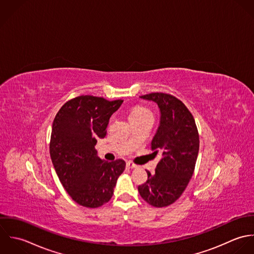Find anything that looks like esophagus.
I'll return each instance as SVG.
<instances>
[{"label": "esophagus", "instance_id": "obj_1", "mask_svg": "<svg viewBox=\"0 0 254 254\" xmlns=\"http://www.w3.org/2000/svg\"><path fill=\"white\" fill-rule=\"evenodd\" d=\"M127 167L128 169H134V168H136L137 166H136L134 163L128 161V162H127Z\"/></svg>", "mask_w": 254, "mask_h": 254}]
</instances>
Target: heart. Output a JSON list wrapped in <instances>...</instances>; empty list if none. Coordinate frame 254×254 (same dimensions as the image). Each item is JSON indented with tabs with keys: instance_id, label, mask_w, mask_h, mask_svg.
Masks as SVG:
<instances>
[{
	"instance_id": "obj_1",
	"label": "heart",
	"mask_w": 254,
	"mask_h": 254,
	"mask_svg": "<svg viewBox=\"0 0 254 254\" xmlns=\"http://www.w3.org/2000/svg\"><path fill=\"white\" fill-rule=\"evenodd\" d=\"M146 115H151V112L143 107H135L129 113V120L135 119V118H140V117H143Z\"/></svg>"
}]
</instances>
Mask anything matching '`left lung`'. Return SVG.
I'll list each match as a JSON object with an SVG mask.
<instances>
[{
    "instance_id": "8db88e82",
    "label": "left lung",
    "mask_w": 254,
    "mask_h": 254,
    "mask_svg": "<svg viewBox=\"0 0 254 254\" xmlns=\"http://www.w3.org/2000/svg\"><path fill=\"white\" fill-rule=\"evenodd\" d=\"M140 98L155 102L160 109V124L151 141L160 153L155 174L147 172L145 184L138 187L141 197L154 207H165L183 194L191 179L199 150L195 121L186 105L173 95L150 93Z\"/></svg>"
}]
</instances>
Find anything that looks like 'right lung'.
<instances>
[{"label":"right lung","instance_id":"1","mask_svg":"<svg viewBox=\"0 0 254 254\" xmlns=\"http://www.w3.org/2000/svg\"><path fill=\"white\" fill-rule=\"evenodd\" d=\"M124 100L108 101L82 95L64 104L52 126V163L64 189L81 206L97 208L108 202L126 162L97 156L95 145L106 136L111 116Z\"/></svg>","mask_w":254,"mask_h":254}]
</instances>
